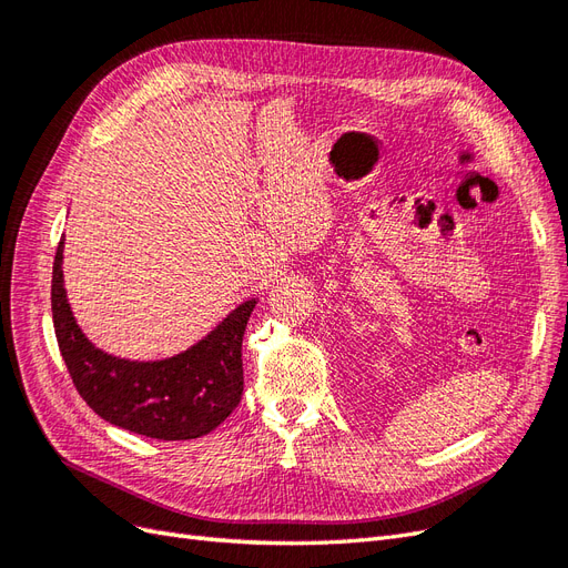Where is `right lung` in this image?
<instances>
[{
  "label": "right lung",
  "mask_w": 568,
  "mask_h": 568,
  "mask_svg": "<svg viewBox=\"0 0 568 568\" xmlns=\"http://www.w3.org/2000/svg\"><path fill=\"white\" fill-rule=\"evenodd\" d=\"M63 236L51 272V315L68 374L101 419L159 440H189L225 422L244 393L242 341L255 298L232 311L189 351L130 363L84 338L63 288Z\"/></svg>",
  "instance_id": "obj_1"
}]
</instances>
